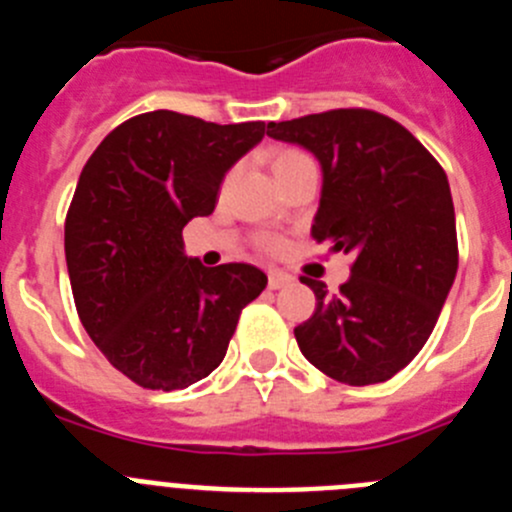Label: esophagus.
Returning <instances> with one entry per match:
<instances>
[{
	"mask_svg": "<svg viewBox=\"0 0 512 512\" xmlns=\"http://www.w3.org/2000/svg\"><path fill=\"white\" fill-rule=\"evenodd\" d=\"M289 282H292V274H287V271H282V269L269 271V289H282V287H287Z\"/></svg>",
	"mask_w": 512,
	"mask_h": 512,
	"instance_id": "obj_1",
	"label": "esophagus"
}]
</instances>
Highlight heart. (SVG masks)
<instances>
[{
    "mask_svg": "<svg viewBox=\"0 0 512 512\" xmlns=\"http://www.w3.org/2000/svg\"><path fill=\"white\" fill-rule=\"evenodd\" d=\"M295 156H302V153H295V151H289V153H282V156L277 158V164H282V161H289V158H295Z\"/></svg>",
    "mask_w": 512,
    "mask_h": 512,
    "instance_id": "1",
    "label": "heart"
}]
</instances>
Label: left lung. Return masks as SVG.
<instances>
[{"label":"left lung","instance_id":"8db88e82","mask_svg":"<svg viewBox=\"0 0 512 512\" xmlns=\"http://www.w3.org/2000/svg\"><path fill=\"white\" fill-rule=\"evenodd\" d=\"M266 135L318 158L312 238L354 253L338 295L315 292L295 328L302 356L336 382H387L415 359L454 284L456 217L449 179L400 122L372 110H330L269 122Z\"/></svg>","mask_w":512,"mask_h":512}]
</instances>
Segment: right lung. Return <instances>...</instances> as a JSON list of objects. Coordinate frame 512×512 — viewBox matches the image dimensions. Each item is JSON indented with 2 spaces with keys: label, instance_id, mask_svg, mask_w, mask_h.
<instances>
[{
  "label": "right lung",
  "instance_id": "1",
  "mask_svg": "<svg viewBox=\"0 0 512 512\" xmlns=\"http://www.w3.org/2000/svg\"><path fill=\"white\" fill-rule=\"evenodd\" d=\"M264 133V122L146 112L117 125L81 171L63 238L76 310L107 361L146 390L215 372L241 310L264 292L261 269L205 266L182 238Z\"/></svg>",
  "mask_w": 512,
  "mask_h": 512
}]
</instances>
